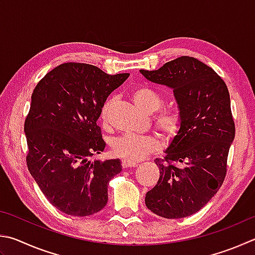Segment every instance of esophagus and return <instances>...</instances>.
I'll return each mask as SVG.
<instances>
[{"instance_id": "1", "label": "esophagus", "mask_w": 255, "mask_h": 255, "mask_svg": "<svg viewBox=\"0 0 255 255\" xmlns=\"http://www.w3.org/2000/svg\"><path fill=\"white\" fill-rule=\"evenodd\" d=\"M122 165H123L124 168H129V167H137L138 163H136V161L128 160V159H124L122 161Z\"/></svg>"}]
</instances>
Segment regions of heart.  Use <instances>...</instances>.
Returning <instances> with one entry per match:
<instances>
[{
  "instance_id": "heart-1",
  "label": "heart",
  "mask_w": 255,
  "mask_h": 255,
  "mask_svg": "<svg viewBox=\"0 0 255 255\" xmlns=\"http://www.w3.org/2000/svg\"><path fill=\"white\" fill-rule=\"evenodd\" d=\"M132 100L143 113L152 114L160 109L164 105V98L159 92L150 87H138L131 94ZM112 100L104 104L100 112V118L107 122ZM156 127L169 138L175 137L179 132L183 125L182 115L176 109H161L154 116ZM163 141L156 135H138V133H124L113 141V151L115 155L128 160H139L150 152L159 150Z\"/></svg>"
}]
</instances>
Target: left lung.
<instances>
[{
  "label": "left lung",
  "mask_w": 255,
  "mask_h": 255,
  "mask_svg": "<svg viewBox=\"0 0 255 255\" xmlns=\"http://www.w3.org/2000/svg\"><path fill=\"white\" fill-rule=\"evenodd\" d=\"M139 71L173 89L183 118L165 158L155 159L160 175L146 194V206L165 219H182L205 206L224 182L235 137L228 87L211 67L186 55L158 70Z\"/></svg>",
  "instance_id": "8db88e82"
}]
</instances>
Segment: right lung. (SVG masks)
Wrapping results in <instances>:
<instances>
[{"label": "right lung", "instance_id": "right-lung-1", "mask_svg": "<svg viewBox=\"0 0 255 255\" xmlns=\"http://www.w3.org/2000/svg\"><path fill=\"white\" fill-rule=\"evenodd\" d=\"M128 77L68 62L34 88L24 123L26 165L48 201L68 215L89 216L103 210L109 180L122 172L118 158H88L105 149L97 120L108 96Z\"/></svg>", "mask_w": 255, "mask_h": 255}]
</instances>
